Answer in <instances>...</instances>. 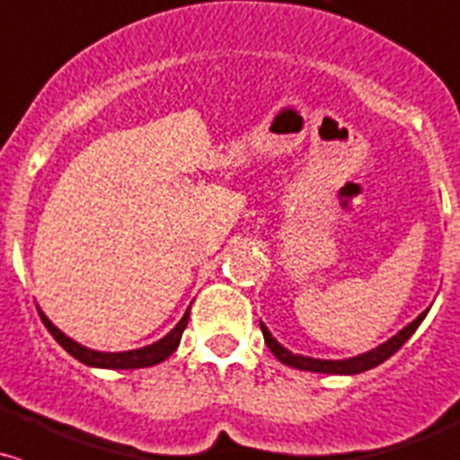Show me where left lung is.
Returning <instances> with one entry per match:
<instances>
[{"mask_svg": "<svg viewBox=\"0 0 460 460\" xmlns=\"http://www.w3.org/2000/svg\"><path fill=\"white\" fill-rule=\"evenodd\" d=\"M427 312H429V307H427L425 312H420L411 323L404 325L398 334H394V337L386 339L385 343H380L377 349H371L367 350V353L355 355V358H346V359H319V358H307V355H294L292 350H288L283 343H279L274 337H271V332L267 330V325L262 323V321H261V330H262V337H265L267 349H270L271 353H274V358L279 359L280 364H285V367L298 368V371L325 373V376H358V373L371 371V368L380 367V364L386 362L391 355L398 353V350L404 346V341H407V339L416 332L418 325L422 323Z\"/></svg>", "mask_w": 460, "mask_h": 460, "instance_id": "8db88e82", "label": "left lung"}]
</instances>
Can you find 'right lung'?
Segmentation results:
<instances>
[{
    "instance_id": "1",
    "label": "right lung",
    "mask_w": 460,
    "mask_h": 460,
    "mask_svg": "<svg viewBox=\"0 0 460 460\" xmlns=\"http://www.w3.org/2000/svg\"><path fill=\"white\" fill-rule=\"evenodd\" d=\"M38 312H40V319H42V323L47 325L49 332L53 334V339L60 343L62 349H65L71 358H75L78 362H83L84 367L111 368V371H128V368L155 367V364L164 362V359H168L172 353H175L177 346H180L181 332H184V328L189 325L190 305L186 307L184 316L177 321V325L166 334V337H162L159 341L150 343V346H144V349L121 350V353H105V350L87 349V346H83V343H78V341H74L71 337H66L60 328H56V325L51 323V319H49V316L44 314L40 307H38Z\"/></svg>"
}]
</instances>
